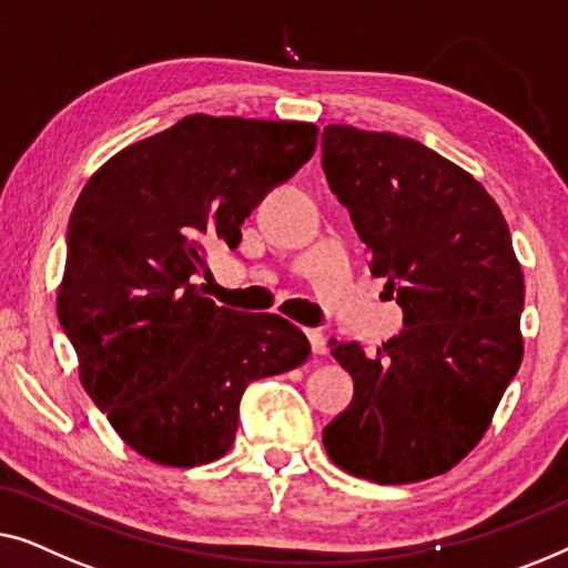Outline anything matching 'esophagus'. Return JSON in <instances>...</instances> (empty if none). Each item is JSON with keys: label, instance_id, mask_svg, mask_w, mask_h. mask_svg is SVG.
I'll list each match as a JSON object with an SVG mask.
<instances>
[{"label": "esophagus", "instance_id": "1", "mask_svg": "<svg viewBox=\"0 0 568 568\" xmlns=\"http://www.w3.org/2000/svg\"><path fill=\"white\" fill-rule=\"evenodd\" d=\"M306 337L311 342V349H314V355H326L329 345H326V334L322 329H306Z\"/></svg>", "mask_w": 568, "mask_h": 568}]
</instances>
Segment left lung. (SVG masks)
I'll return each instance as SVG.
<instances>
[{"label": "left lung", "instance_id": "1", "mask_svg": "<svg viewBox=\"0 0 568 568\" xmlns=\"http://www.w3.org/2000/svg\"><path fill=\"white\" fill-rule=\"evenodd\" d=\"M322 164L404 308V329L365 355L332 339L355 396L324 447L342 470L414 484L460 463L523 363V267L499 205L466 170L396 133L326 125Z\"/></svg>", "mask_w": 568, "mask_h": 568}]
</instances>
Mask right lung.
Wrapping results in <instances>:
<instances>
[{"mask_svg": "<svg viewBox=\"0 0 568 568\" xmlns=\"http://www.w3.org/2000/svg\"><path fill=\"white\" fill-rule=\"evenodd\" d=\"M318 128L187 115L110 156L69 219L59 322L79 381L121 440L172 468L219 460L252 381L311 345L277 314L215 306L195 285L205 244L229 250L267 190L314 154Z\"/></svg>", "mask_w": 568, "mask_h": 568, "instance_id": "right-lung-1", "label": "right lung"}]
</instances>
